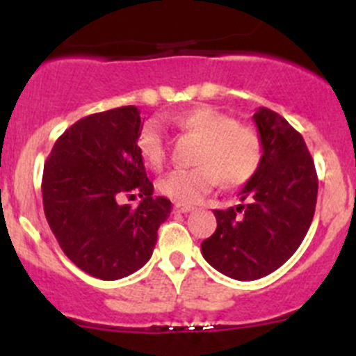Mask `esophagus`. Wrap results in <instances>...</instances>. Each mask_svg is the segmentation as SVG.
Returning a JSON list of instances; mask_svg holds the SVG:
<instances>
[{
  "label": "esophagus",
  "instance_id": "34e87169",
  "mask_svg": "<svg viewBox=\"0 0 356 356\" xmlns=\"http://www.w3.org/2000/svg\"><path fill=\"white\" fill-rule=\"evenodd\" d=\"M174 210L177 211V213H191V211L195 210V207H191V204L175 203V204H174Z\"/></svg>",
  "mask_w": 356,
  "mask_h": 356
}]
</instances>
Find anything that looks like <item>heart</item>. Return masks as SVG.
Wrapping results in <instances>:
<instances>
[{"label":"heart","instance_id":"1","mask_svg":"<svg viewBox=\"0 0 356 356\" xmlns=\"http://www.w3.org/2000/svg\"><path fill=\"white\" fill-rule=\"evenodd\" d=\"M181 131L200 138L196 167L175 168L158 181L161 195L177 203H198L222 179L238 188L257 174L264 158V143L254 127L238 124L232 115L211 106H198L175 115ZM138 152L149 168H160L167 156L165 136L155 120L146 122L138 134Z\"/></svg>","mask_w":356,"mask_h":356}]
</instances>
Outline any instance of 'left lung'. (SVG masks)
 <instances>
[{"label": "left lung", "instance_id": "8db88e82", "mask_svg": "<svg viewBox=\"0 0 356 356\" xmlns=\"http://www.w3.org/2000/svg\"><path fill=\"white\" fill-rule=\"evenodd\" d=\"M253 120L264 158L239 191L245 204L213 210L217 229L201 243L204 260L236 281L265 277L293 257L310 229L318 191L314 160L300 132L264 106Z\"/></svg>", "mask_w": 356, "mask_h": 356}]
</instances>
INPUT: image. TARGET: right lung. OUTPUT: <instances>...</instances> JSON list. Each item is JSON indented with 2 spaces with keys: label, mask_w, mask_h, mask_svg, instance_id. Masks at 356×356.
Wrapping results in <instances>:
<instances>
[{
  "label": "right lung",
  "mask_w": 356,
  "mask_h": 356,
  "mask_svg": "<svg viewBox=\"0 0 356 356\" xmlns=\"http://www.w3.org/2000/svg\"><path fill=\"white\" fill-rule=\"evenodd\" d=\"M138 106L81 118L53 146L42 174L44 215L63 253L102 281L127 277L152 258L172 203L153 196L138 152ZM138 194V209L120 205Z\"/></svg>",
  "instance_id": "1"
}]
</instances>
